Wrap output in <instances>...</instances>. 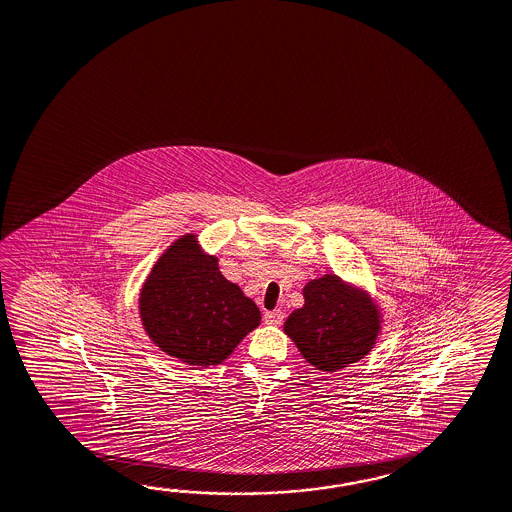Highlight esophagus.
<instances>
[{"label": "esophagus", "mask_w": 512, "mask_h": 512, "mask_svg": "<svg viewBox=\"0 0 512 512\" xmlns=\"http://www.w3.org/2000/svg\"><path fill=\"white\" fill-rule=\"evenodd\" d=\"M283 317L285 315L281 311H268V313H264V322L268 326H279L283 322Z\"/></svg>", "instance_id": "obj_1"}]
</instances>
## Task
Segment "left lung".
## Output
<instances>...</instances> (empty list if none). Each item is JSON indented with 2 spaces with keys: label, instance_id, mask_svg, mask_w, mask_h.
I'll list each match as a JSON object with an SVG mask.
<instances>
[{
  "label": "left lung",
  "instance_id": "left-lung-1",
  "mask_svg": "<svg viewBox=\"0 0 512 512\" xmlns=\"http://www.w3.org/2000/svg\"><path fill=\"white\" fill-rule=\"evenodd\" d=\"M304 300L285 320L283 332L315 369L337 373L373 350L384 317L369 292L324 274L305 285Z\"/></svg>",
  "mask_w": 512,
  "mask_h": 512
}]
</instances>
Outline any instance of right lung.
<instances>
[{"mask_svg":"<svg viewBox=\"0 0 512 512\" xmlns=\"http://www.w3.org/2000/svg\"><path fill=\"white\" fill-rule=\"evenodd\" d=\"M139 318L154 345L190 367L220 365L261 324V311L221 276L195 233L177 238L139 292Z\"/></svg>","mask_w":512,"mask_h":512,"instance_id":"obj_1","label":"right lung"}]
</instances>
